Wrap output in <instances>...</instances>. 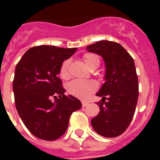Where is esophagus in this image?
<instances>
[{"instance_id": "34e87169", "label": "esophagus", "mask_w": 160, "mask_h": 160, "mask_svg": "<svg viewBox=\"0 0 160 160\" xmlns=\"http://www.w3.org/2000/svg\"><path fill=\"white\" fill-rule=\"evenodd\" d=\"M88 105H89V102H88V101H84V100H83L82 101V106L83 107L87 106Z\"/></svg>"}]
</instances>
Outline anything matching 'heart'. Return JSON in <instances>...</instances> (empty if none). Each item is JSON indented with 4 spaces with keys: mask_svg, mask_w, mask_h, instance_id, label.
<instances>
[{
    "mask_svg": "<svg viewBox=\"0 0 160 160\" xmlns=\"http://www.w3.org/2000/svg\"><path fill=\"white\" fill-rule=\"evenodd\" d=\"M82 59L85 65L90 69L97 68L100 63V57L95 53H85L83 55ZM70 60L67 59L62 62L60 68V75L62 79L69 78V67ZM98 85L94 80H73L67 85V91L70 95L79 99L86 98L97 90Z\"/></svg>",
    "mask_w": 160,
    "mask_h": 160,
    "instance_id": "1",
    "label": "heart"
}]
</instances>
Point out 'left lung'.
I'll return each mask as SVG.
<instances>
[{"instance_id": "1", "label": "left lung", "mask_w": 160, "mask_h": 160, "mask_svg": "<svg viewBox=\"0 0 160 160\" xmlns=\"http://www.w3.org/2000/svg\"><path fill=\"white\" fill-rule=\"evenodd\" d=\"M86 49L101 55L106 66L105 82L96 94L102 97L97 103L100 111L91 119V124L102 136H119L129 127L139 97L134 59L120 44L114 41H97Z\"/></svg>"}]
</instances>
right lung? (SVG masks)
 I'll return each instance as SVG.
<instances>
[{
	"label": "right lung",
	"mask_w": 160,
	"mask_h": 160,
	"mask_svg": "<svg viewBox=\"0 0 160 160\" xmlns=\"http://www.w3.org/2000/svg\"><path fill=\"white\" fill-rule=\"evenodd\" d=\"M75 51L54 46H34L16 65L13 80L16 109L29 131L39 139L51 141L62 136L71 114L82 106L78 99L65 95L59 78L62 62ZM51 98L57 100L55 102Z\"/></svg>",
	"instance_id": "add662e5"
}]
</instances>
